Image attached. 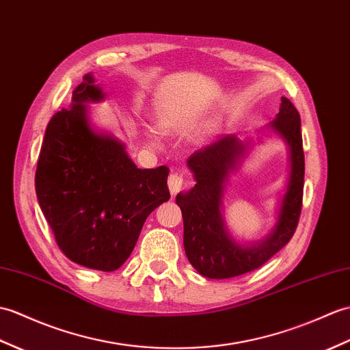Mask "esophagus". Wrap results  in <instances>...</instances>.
Instances as JSON below:
<instances>
[{"label":"esophagus","mask_w":350,"mask_h":350,"mask_svg":"<svg viewBox=\"0 0 350 350\" xmlns=\"http://www.w3.org/2000/svg\"><path fill=\"white\" fill-rule=\"evenodd\" d=\"M185 183V178L180 173H173L170 174L168 177V189H170V193L172 195H176L178 191L182 189V186Z\"/></svg>","instance_id":"34e87169"}]
</instances>
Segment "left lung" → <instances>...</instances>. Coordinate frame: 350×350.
<instances>
[{
  "label": "left lung",
  "instance_id": "8db88e82",
  "mask_svg": "<svg viewBox=\"0 0 350 350\" xmlns=\"http://www.w3.org/2000/svg\"><path fill=\"white\" fill-rule=\"evenodd\" d=\"M289 146L291 173L283 195L278 222L268 237L252 246L235 243L225 228L221 213L222 197L230 173L234 172L247 148L235 135H224L212 144L193 152L188 167L195 186L176 197L183 216V246L189 262L208 279H230L264 265L294 235L303 206L304 152L301 119L285 96L278 116L270 124Z\"/></svg>",
  "mask_w": 350,
  "mask_h": 350
}]
</instances>
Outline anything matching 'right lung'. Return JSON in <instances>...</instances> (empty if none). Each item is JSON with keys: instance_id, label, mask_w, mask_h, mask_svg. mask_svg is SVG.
Instances as JSON below:
<instances>
[{"instance_id": "right-lung-1", "label": "right lung", "mask_w": 350, "mask_h": 350, "mask_svg": "<svg viewBox=\"0 0 350 350\" xmlns=\"http://www.w3.org/2000/svg\"><path fill=\"white\" fill-rule=\"evenodd\" d=\"M70 110L55 113L40 150L36 192L62 254L72 262L115 271L148 216L170 200L165 165L140 170L125 144L94 131L85 103L104 100L91 72L72 91Z\"/></svg>"}]
</instances>
